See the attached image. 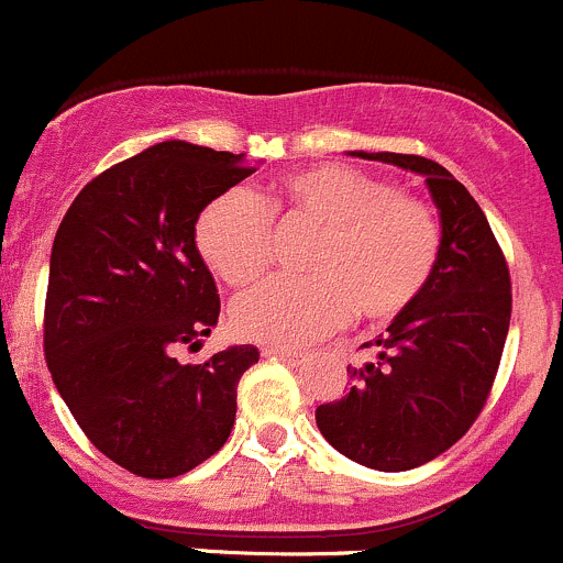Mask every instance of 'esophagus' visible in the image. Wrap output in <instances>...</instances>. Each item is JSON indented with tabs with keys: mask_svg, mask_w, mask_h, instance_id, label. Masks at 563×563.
I'll return each instance as SVG.
<instances>
[{
	"mask_svg": "<svg viewBox=\"0 0 563 563\" xmlns=\"http://www.w3.org/2000/svg\"><path fill=\"white\" fill-rule=\"evenodd\" d=\"M263 355H265V358H279L289 366L300 364V358H303V355L295 353V350H284V347H263Z\"/></svg>",
	"mask_w": 563,
	"mask_h": 563,
	"instance_id": "esophagus-1",
	"label": "esophagus"
}]
</instances>
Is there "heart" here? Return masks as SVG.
<instances>
[{
  "label": "heart",
  "mask_w": 563,
  "mask_h": 563,
  "mask_svg": "<svg viewBox=\"0 0 563 563\" xmlns=\"http://www.w3.org/2000/svg\"><path fill=\"white\" fill-rule=\"evenodd\" d=\"M271 221L309 224V279H271L232 303V328L271 347H303L355 314H402L435 271L441 230L424 202L353 166L292 172L263 191H227L194 219V246L230 287H246L271 263Z\"/></svg>",
  "instance_id": "heart-1"
}]
</instances>
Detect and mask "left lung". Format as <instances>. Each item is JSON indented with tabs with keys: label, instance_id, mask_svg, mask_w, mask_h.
Masks as SVG:
<instances>
[{
	"label": "left lung",
	"instance_id": "obj_1",
	"mask_svg": "<svg viewBox=\"0 0 563 563\" xmlns=\"http://www.w3.org/2000/svg\"><path fill=\"white\" fill-rule=\"evenodd\" d=\"M424 177L441 213V252L419 298L391 320L342 399L317 408L322 438L353 463L410 471L452 449L482 413L511 317L506 257L468 188L421 155L364 153Z\"/></svg>",
	"mask_w": 563,
	"mask_h": 563
}]
</instances>
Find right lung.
<instances>
[{
  "label": "right lung",
  "mask_w": 563,
  "mask_h": 563,
  "mask_svg": "<svg viewBox=\"0 0 563 563\" xmlns=\"http://www.w3.org/2000/svg\"><path fill=\"white\" fill-rule=\"evenodd\" d=\"M243 153L161 142L100 172L65 213L48 265L43 350L92 446L144 478H172L230 438L238 383L260 361L235 344L180 364L219 322L194 219L246 180Z\"/></svg>",
  "instance_id": "1"
}]
</instances>
